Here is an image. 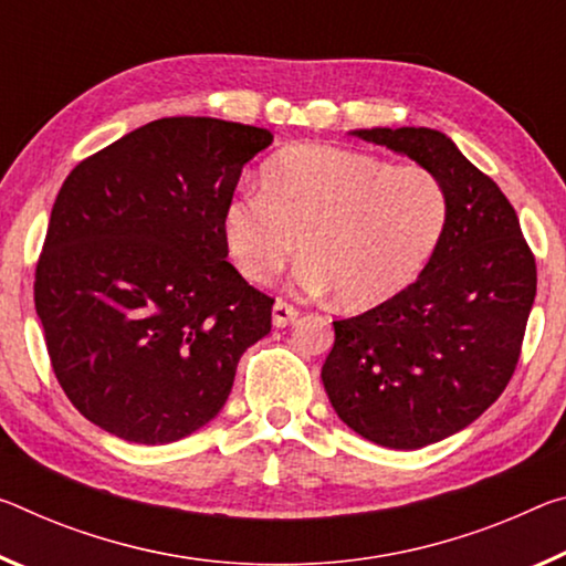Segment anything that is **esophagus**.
I'll use <instances>...</instances> for the list:
<instances>
[{
    "mask_svg": "<svg viewBox=\"0 0 566 566\" xmlns=\"http://www.w3.org/2000/svg\"><path fill=\"white\" fill-rule=\"evenodd\" d=\"M300 317V310L294 307V304H290L286 300H276L274 307H272V322L276 327H286L292 325L294 319Z\"/></svg>",
    "mask_w": 566,
    "mask_h": 566,
    "instance_id": "esophagus-1",
    "label": "esophagus"
}]
</instances>
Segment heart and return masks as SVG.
<instances>
[{"label":"heart","mask_w":566,"mask_h":566,"mask_svg":"<svg viewBox=\"0 0 566 566\" xmlns=\"http://www.w3.org/2000/svg\"><path fill=\"white\" fill-rule=\"evenodd\" d=\"M446 223L448 193L433 170L297 143L264 160L259 196L223 206L221 234L244 280L266 284L300 247L302 290H335L339 307L367 310L416 282Z\"/></svg>","instance_id":"heart-1"}]
</instances>
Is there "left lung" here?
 Listing matches in <instances>:
<instances>
[{
	"instance_id": "8db88e82",
	"label": "left lung",
	"mask_w": 566,
	"mask_h": 566,
	"mask_svg": "<svg viewBox=\"0 0 566 566\" xmlns=\"http://www.w3.org/2000/svg\"><path fill=\"white\" fill-rule=\"evenodd\" d=\"M353 136L408 156L441 178L446 234L396 297L337 319L322 382L343 423L367 441L416 451L459 433L516 370L536 262L514 206L455 143L430 128Z\"/></svg>"
}]
</instances>
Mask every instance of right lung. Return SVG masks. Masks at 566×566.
Listing matches in <instances>:
<instances>
[{"instance_id": "obj_1", "label": "right lung", "mask_w": 566, "mask_h": 566, "mask_svg": "<svg viewBox=\"0 0 566 566\" xmlns=\"http://www.w3.org/2000/svg\"><path fill=\"white\" fill-rule=\"evenodd\" d=\"M274 136L217 118H160L62 184L34 307L70 402L130 443L181 441L219 416L272 304L227 262L221 213Z\"/></svg>"}]
</instances>
